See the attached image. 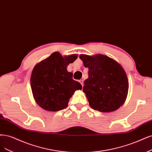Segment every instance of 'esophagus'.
<instances>
[{
	"mask_svg": "<svg viewBox=\"0 0 152 152\" xmlns=\"http://www.w3.org/2000/svg\"><path fill=\"white\" fill-rule=\"evenodd\" d=\"M79 82L80 83V84H81L82 86L83 87V80H79Z\"/></svg>",
	"mask_w": 152,
	"mask_h": 152,
	"instance_id": "esophagus-1",
	"label": "esophagus"
}]
</instances>
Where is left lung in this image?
<instances>
[{
	"label": "left lung",
	"mask_w": 152,
	"mask_h": 152,
	"mask_svg": "<svg viewBox=\"0 0 152 152\" xmlns=\"http://www.w3.org/2000/svg\"><path fill=\"white\" fill-rule=\"evenodd\" d=\"M83 65L88 69L83 92L90 106L102 113L116 111L126 100L129 83L121 65L103 55H80Z\"/></svg>",
	"instance_id": "left-lung-1"
}]
</instances>
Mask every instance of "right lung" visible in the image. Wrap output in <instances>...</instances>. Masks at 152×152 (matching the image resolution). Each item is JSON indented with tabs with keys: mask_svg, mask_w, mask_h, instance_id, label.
I'll return each mask as SVG.
<instances>
[{
	"mask_svg": "<svg viewBox=\"0 0 152 152\" xmlns=\"http://www.w3.org/2000/svg\"><path fill=\"white\" fill-rule=\"evenodd\" d=\"M77 58L76 54L63 57L54 52L34 67L31 87L34 100L41 107L53 112L65 109L74 92L82 89L80 83L73 79L72 73L66 70L68 65Z\"/></svg>",
	"mask_w": 152,
	"mask_h": 152,
	"instance_id": "right-lung-1",
	"label": "right lung"
}]
</instances>
